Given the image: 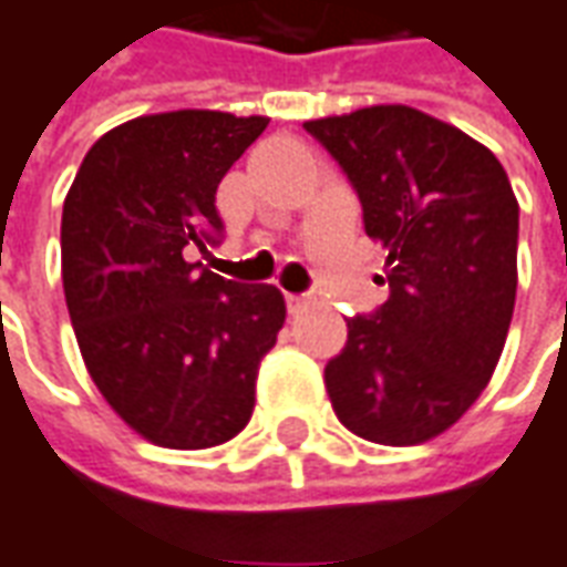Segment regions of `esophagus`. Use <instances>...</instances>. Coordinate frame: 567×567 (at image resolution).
Wrapping results in <instances>:
<instances>
[{"instance_id":"obj_1","label":"esophagus","mask_w":567,"mask_h":567,"mask_svg":"<svg viewBox=\"0 0 567 567\" xmlns=\"http://www.w3.org/2000/svg\"><path fill=\"white\" fill-rule=\"evenodd\" d=\"M287 306H290L292 315H299V311H306L311 306V296H306V292L302 296H287Z\"/></svg>"}]
</instances>
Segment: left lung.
Instances as JSON below:
<instances>
[{
	"instance_id": "1",
	"label": "left lung",
	"mask_w": 567,
	"mask_h": 567,
	"mask_svg": "<svg viewBox=\"0 0 567 567\" xmlns=\"http://www.w3.org/2000/svg\"><path fill=\"white\" fill-rule=\"evenodd\" d=\"M389 249V299L323 367L339 423L377 444L441 435L482 395L515 308L518 200L485 144L404 104L306 123Z\"/></svg>"
}]
</instances>
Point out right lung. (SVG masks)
I'll return each instance as SVG.
<instances>
[{"instance_id": "add662e5", "label": "right lung", "mask_w": 567, "mask_h": 567, "mask_svg": "<svg viewBox=\"0 0 567 567\" xmlns=\"http://www.w3.org/2000/svg\"><path fill=\"white\" fill-rule=\"evenodd\" d=\"M265 126L221 111L128 120L92 144L64 200L61 277L82 361L159 447H216L249 423L287 318L271 284L187 261L221 240L218 182Z\"/></svg>"}]
</instances>
